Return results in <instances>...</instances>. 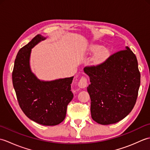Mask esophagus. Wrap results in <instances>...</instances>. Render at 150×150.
<instances>
[{"instance_id":"obj_1","label":"esophagus","mask_w":150,"mask_h":150,"mask_svg":"<svg viewBox=\"0 0 150 150\" xmlns=\"http://www.w3.org/2000/svg\"><path fill=\"white\" fill-rule=\"evenodd\" d=\"M88 86L87 79L86 77H82L78 82V86L80 88H84Z\"/></svg>"}]
</instances>
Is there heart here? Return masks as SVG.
<instances>
[{
    "label": "heart",
    "mask_w": 150,
    "mask_h": 150,
    "mask_svg": "<svg viewBox=\"0 0 150 150\" xmlns=\"http://www.w3.org/2000/svg\"><path fill=\"white\" fill-rule=\"evenodd\" d=\"M88 50L91 53H95L93 59H92V60L95 64L103 62L107 58L108 55V51L107 49L104 47H101L99 46L95 45V44L90 46Z\"/></svg>",
    "instance_id": "1"
}]
</instances>
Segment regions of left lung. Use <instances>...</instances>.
Wrapping results in <instances>:
<instances>
[{
  "label": "left lung",
  "mask_w": 150,
  "mask_h": 150,
  "mask_svg": "<svg viewBox=\"0 0 150 150\" xmlns=\"http://www.w3.org/2000/svg\"><path fill=\"white\" fill-rule=\"evenodd\" d=\"M96 66L85 67L91 84V118L103 125L123 119L134 107L141 83L137 57L129 47Z\"/></svg>",
  "instance_id": "left-lung-1"
}]
</instances>
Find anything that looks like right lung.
I'll return each instance as SVG.
<instances>
[{
  "label": "right lung",
  "mask_w": 150,
  "mask_h": 150,
  "mask_svg": "<svg viewBox=\"0 0 150 150\" xmlns=\"http://www.w3.org/2000/svg\"><path fill=\"white\" fill-rule=\"evenodd\" d=\"M46 39L37 35L18 51L12 81L19 106L24 113L38 124L55 126L65 119L67 106L73 97L71 91L73 77L44 81L38 79L31 71V49Z\"/></svg>",
  "instance_id": "right-lung-1"
}]
</instances>
